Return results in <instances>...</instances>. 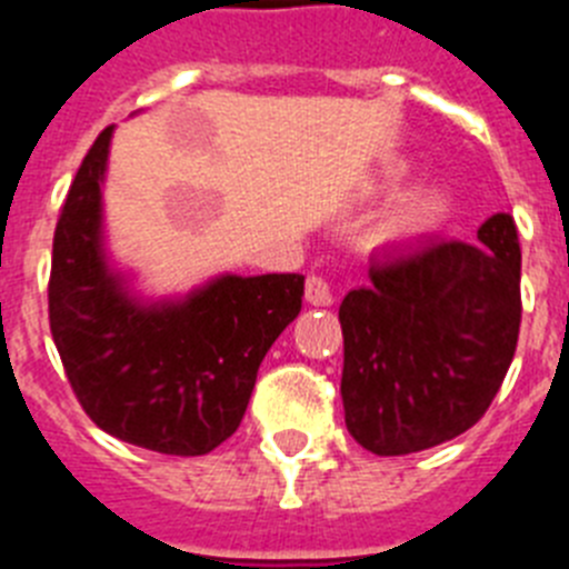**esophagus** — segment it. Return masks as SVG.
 Segmentation results:
<instances>
[{"instance_id":"34e87169","label":"esophagus","mask_w":569,"mask_h":569,"mask_svg":"<svg viewBox=\"0 0 569 569\" xmlns=\"http://www.w3.org/2000/svg\"><path fill=\"white\" fill-rule=\"evenodd\" d=\"M306 300L312 306H332L335 303V291L332 286L326 283L323 278L312 274V278L306 280Z\"/></svg>"}]
</instances>
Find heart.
Segmentation results:
<instances>
[{
    "mask_svg": "<svg viewBox=\"0 0 569 569\" xmlns=\"http://www.w3.org/2000/svg\"><path fill=\"white\" fill-rule=\"evenodd\" d=\"M403 177H407V166H389L383 171V189H395ZM452 209H456V202L443 186L438 182L418 186L383 214L375 237L380 243H415V240L441 231L452 217Z\"/></svg>",
    "mask_w": 569,
    "mask_h": 569,
    "instance_id": "obj_1",
    "label": "heart"
}]
</instances>
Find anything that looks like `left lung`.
I'll return each instance as SVG.
<instances>
[{
    "mask_svg": "<svg viewBox=\"0 0 569 569\" xmlns=\"http://www.w3.org/2000/svg\"><path fill=\"white\" fill-rule=\"evenodd\" d=\"M346 429L375 456L452 441L490 409L516 355L521 249L510 214L476 243L429 240L375 260L340 303Z\"/></svg>",
    "mask_w": 569,
    "mask_h": 569,
    "instance_id": "1",
    "label": "left lung"
}]
</instances>
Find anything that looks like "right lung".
I'll return each mask as SVG.
<instances>
[{
	"label": "right lung",
	"instance_id": "add662e5",
	"mask_svg": "<svg viewBox=\"0 0 569 569\" xmlns=\"http://www.w3.org/2000/svg\"><path fill=\"white\" fill-rule=\"evenodd\" d=\"M111 137L113 126L97 137L59 214L53 343L97 427L162 456H206L243 421L257 369L300 315L303 274H220L182 298H140L106 251Z\"/></svg>",
	"mask_w": 569,
	"mask_h": 569
}]
</instances>
